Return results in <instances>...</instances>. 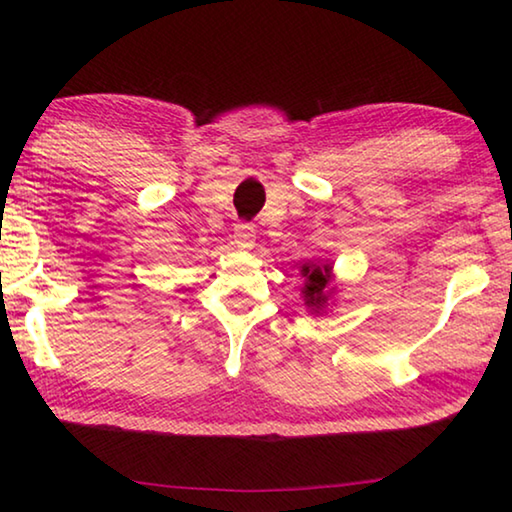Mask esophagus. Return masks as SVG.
Listing matches in <instances>:
<instances>
[{"label": "esophagus", "mask_w": 512, "mask_h": 512, "mask_svg": "<svg viewBox=\"0 0 512 512\" xmlns=\"http://www.w3.org/2000/svg\"><path fill=\"white\" fill-rule=\"evenodd\" d=\"M232 239H235V246L237 248H244V250L253 248V244H255V228H253V225H248V223H239V225H235Z\"/></svg>", "instance_id": "obj_1"}]
</instances>
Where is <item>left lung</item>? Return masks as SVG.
Listing matches in <instances>:
<instances>
[{
  "mask_svg": "<svg viewBox=\"0 0 512 512\" xmlns=\"http://www.w3.org/2000/svg\"><path fill=\"white\" fill-rule=\"evenodd\" d=\"M302 277H305V287H302V296H305V305L320 314L327 307V300L332 296V264L323 262H307L302 266Z\"/></svg>",
  "mask_w": 512,
  "mask_h": 512,
  "instance_id": "left-lung-1",
  "label": "left lung"
}]
</instances>
